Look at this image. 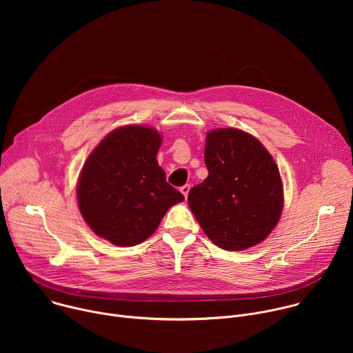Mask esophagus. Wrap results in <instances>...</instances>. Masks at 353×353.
I'll return each mask as SVG.
<instances>
[{
    "instance_id": "esophagus-1",
    "label": "esophagus",
    "mask_w": 353,
    "mask_h": 353,
    "mask_svg": "<svg viewBox=\"0 0 353 353\" xmlns=\"http://www.w3.org/2000/svg\"><path fill=\"white\" fill-rule=\"evenodd\" d=\"M180 191H181V194L187 198V195H188V191H190V184H184L181 188H180Z\"/></svg>"
}]
</instances>
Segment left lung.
Returning <instances> with one entry per match:
<instances>
[{"instance_id": "obj_1", "label": "left lung", "mask_w": 353, "mask_h": 353, "mask_svg": "<svg viewBox=\"0 0 353 353\" xmlns=\"http://www.w3.org/2000/svg\"><path fill=\"white\" fill-rule=\"evenodd\" d=\"M208 177L188 192V205L204 233L232 251L261 243L283 208L279 169L253 135L237 128L207 134Z\"/></svg>"}]
</instances>
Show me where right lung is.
Instances as JSON below:
<instances>
[{
    "label": "right lung",
    "mask_w": 353,
    "mask_h": 353,
    "mask_svg": "<svg viewBox=\"0 0 353 353\" xmlns=\"http://www.w3.org/2000/svg\"><path fill=\"white\" fill-rule=\"evenodd\" d=\"M161 134L145 125H124L106 135L88 157L77 196L82 218L114 245L146 240L183 194L166 181L157 161Z\"/></svg>",
    "instance_id": "1"
}]
</instances>
